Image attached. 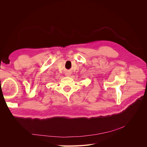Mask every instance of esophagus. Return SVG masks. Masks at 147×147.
Returning a JSON list of instances; mask_svg holds the SVG:
<instances>
[{"label": "esophagus", "instance_id": "obj_1", "mask_svg": "<svg viewBox=\"0 0 147 147\" xmlns=\"http://www.w3.org/2000/svg\"><path fill=\"white\" fill-rule=\"evenodd\" d=\"M65 76H70V74H69V73H65Z\"/></svg>", "mask_w": 147, "mask_h": 147}]
</instances>
